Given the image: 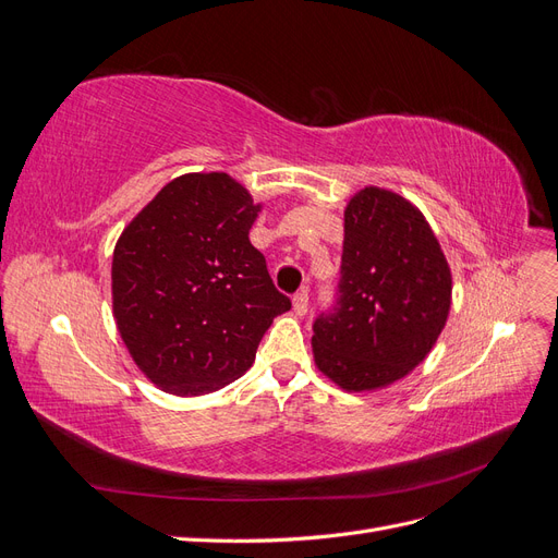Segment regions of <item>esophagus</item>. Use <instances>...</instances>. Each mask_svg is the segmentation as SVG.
<instances>
[{"instance_id":"esophagus-1","label":"esophagus","mask_w":558,"mask_h":558,"mask_svg":"<svg viewBox=\"0 0 558 558\" xmlns=\"http://www.w3.org/2000/svg\"><path fill=\"white\" fill-rule=\"evenodd\" d=\"M293 310H295V314H300V316L307 314V310H310V293H307L305 289H300V291L293 295Z\"/></svg>"}]
</instances>
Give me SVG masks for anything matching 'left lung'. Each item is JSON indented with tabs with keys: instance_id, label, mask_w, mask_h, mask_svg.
Returning <instances> with one entry per match:
<instances>
[{
	"instance_id": "8db88e82",
	"label": "left lung",
	"mask_w": 558,
	"mask_h": 558,
	"mask_svg": "<svg viewBox=\"0 0 558 558\" xmlns=\"http://www.w3.org/2000/svg\"><path fill=\"white\" fill-rule=\"evenodd\" d=\"M451 307V272L408 199L363 189L344 211L335 305L314 320V361L347 391L393 384L428 356Z\"/></svg>"
}]
</instances>
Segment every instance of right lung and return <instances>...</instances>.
I'll return each mask as SVG.
<instances>
[{
    "label": "right lung",
    "mask_w": 558,
    "mask_h": 558,
    "mask_svg": "<svg viewBox=\"0 0 558 558\" xmlns=\"http://www.w3.org/2000/svg\"><path fill=\"white\" fill-rule=\"evenodd\" d=\"M260 207L223 172L170 181L123 230L111 291L134 363L174 396L242 377L272 318L291 310L248 242Z\"/></svg>",
    "instance_id": "add662e5"
}]
</instances>
